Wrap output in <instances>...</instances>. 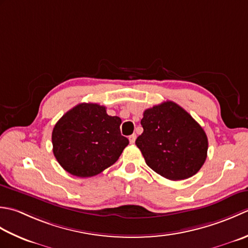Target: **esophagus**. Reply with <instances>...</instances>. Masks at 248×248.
I'll return each mask as SVG.
<instances>
[{
	"mask_svg": "<svg viewBox=\"0 0 248 248\" xmlns=\"http://www.w3.org/2000/svg\"><path fill=\"white\" fill-rule=\"evenodd\" d=\"M136 138H137V136H136V134H133L131 136H129V142L130 143H135V141H136Z\"/></svg>",
	"mask_w": 248,
	"mask_h": 248,
	"instance_id": "1",
	"label": "esophagus"
}]
</instances>
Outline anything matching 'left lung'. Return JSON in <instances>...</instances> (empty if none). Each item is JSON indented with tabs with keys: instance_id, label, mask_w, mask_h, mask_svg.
Here are the masks:
<instances>
[{
	"instance_id": "8db88e82",
	"label": "left lung",
	"mask_w": 248,
	"mask_h": 248,
	"mask_svg": "<svg viewBox=\"0 0 248 248\" xmlns=\"http://www.w3.org/2000/svg\"><path fill=\"white\" fill-rule=\"evenodd\" d=\"M143 133L136 140L145 163L171 181L188 179L204 164L208 137L203 128L178 104L164 102L146 109Z\"/></svg>"
}]
</instances>
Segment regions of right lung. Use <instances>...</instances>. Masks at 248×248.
Instances as JSON below:
<instances>
[{
    "mask_svg": "<svg viewBox=\"0 0 248 248\" xmlns=\"http://www.w3.org/2000/svg\"><path fill=\"white\" fill-rule=\"evenodd\" d=\"M119 117H111L106 107L82 103L67 111L52 130L53 154L68 173L90 178L113 165L127 146L121 135Z\"/></svg>",
    "mask_w": 248,
    "mask_h": 248,
    "instance_id": "obj_1",
    "label": "right lung"
}]
</instances>
